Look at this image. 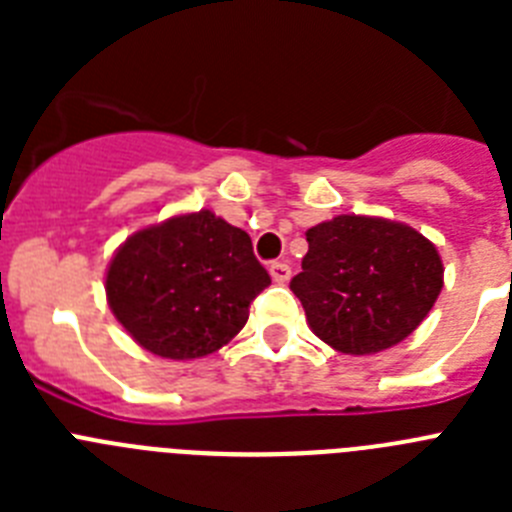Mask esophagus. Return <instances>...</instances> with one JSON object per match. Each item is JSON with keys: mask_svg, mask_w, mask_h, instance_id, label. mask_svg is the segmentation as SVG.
Returning a JSON list of instances; mask_svg holds the SVG:
<instances>
[{"mask_svg": "<svg viewBox=\"0 0 512 512\" xmlns=\"http://www.w3.org/2000/svg\"><path fill=\"white\" fill-rule=\"evenodd\" d=\"M269 274H271V279H274V282L284 284L289 277H292V269H289V264H284V261H271Z\"/></svg>", "mask_w": 512, "mask_h": 512, "instance_id": "obj_1", "label": "esophagus"}]
</instances>
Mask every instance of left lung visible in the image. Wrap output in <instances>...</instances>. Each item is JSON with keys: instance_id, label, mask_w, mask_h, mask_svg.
Returning a JSON list of instances; mask_svg holds the SVG:
<instances>
[{"instance_id": "obj_1", "label": "left lung", "mask_w": 512, "mask_h": 512, "mask_svg": "<svg viewBox=\"0 0 512 512\" xmlns=\"http://www.w3.org/2000/svg\"><path fill=\"white\" fill-rule=\"evenodd\" d=\"M441 287V256L428 238L364 215H338L307 230L302 271L289 282L312 333L351 356L405 341Z\"/></svg>"}]
</instances>
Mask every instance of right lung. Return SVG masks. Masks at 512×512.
I'll return each mask as SVG.
<instances>
[{"label": "right lung", "instance_id": "1", "mask_svg": "<svg viewBox=\"0 0 512 512\" xmlns=\"http://www.w3.org/2000/svg\"><path fill=\"white\" fill-rule=\"evenodd\" d=\"M269 284L246 230L200 210L130 235L110 261L104 289L135 343L184 361L238 336Z\"/></svg>", "mask_w": 512, "mask_h": 512}]
</instances>
